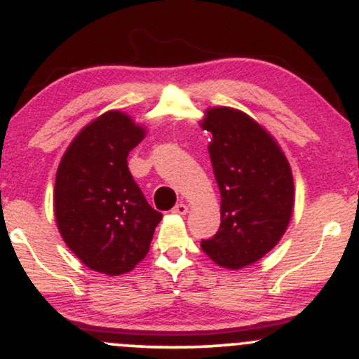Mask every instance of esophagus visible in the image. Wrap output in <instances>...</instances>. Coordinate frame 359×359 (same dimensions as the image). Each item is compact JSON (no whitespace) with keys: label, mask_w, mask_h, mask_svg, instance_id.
Masks as SVG:
<instances>
[{"label":"esophagus","mask_w":359,"mask_h":359,"mask_svg":"<svg viewBox=\"0 0 359 359\" xmlns=\"http://www.w3.org/2000/svg\"><path fill=\"white\" fill-rule=\"evenodd\" d=\"M187 211H189V208H187V205H185V204H182V203L177 204L175 208L172 209V212L179 214V216H184V214H187Z\"/></svg>","instance_id":"esophagus-1"}]
</instances>
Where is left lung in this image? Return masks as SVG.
I'll use <instances>...</instances> for the list:
<instances>
[{"instance_id":"8db88e82","label":"left lung","mask_w":359,"mask_h":359,"mask_svg":"<svg viewBox=\"0 0 359 359\" xmlns=\"http://www.w3.org/2000/svg\"><path fill=\"white\" fill-rule=\"evenodd\" d=\"M201 126L221 192V226L201 248L214 263L240 270L280 241L294 212V177L282 148L253 118L209 108Z\"/></svg>"}]
</instances>
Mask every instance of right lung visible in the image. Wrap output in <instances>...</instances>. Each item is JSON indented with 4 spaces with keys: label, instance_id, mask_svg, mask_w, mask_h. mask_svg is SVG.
<instances>
[{
    "label": "right lung",
    "instance_id": "right-lung-1",
    "mask_svg": "<svg viewBox=\"0 0 359 359\" xmlns=\"http://www.w3.org/2000/svg\"><path fill=\"white\" fill-rule=\"evenodd\" d=\"M145 128L108 111L72 140L57 168L53 212L72 253L100 273L131 271L147 257L162 214L128 170V154Z\"/></svg>",
    "mask_w": 359,
    "mask_h": 359
}]
</instances>
